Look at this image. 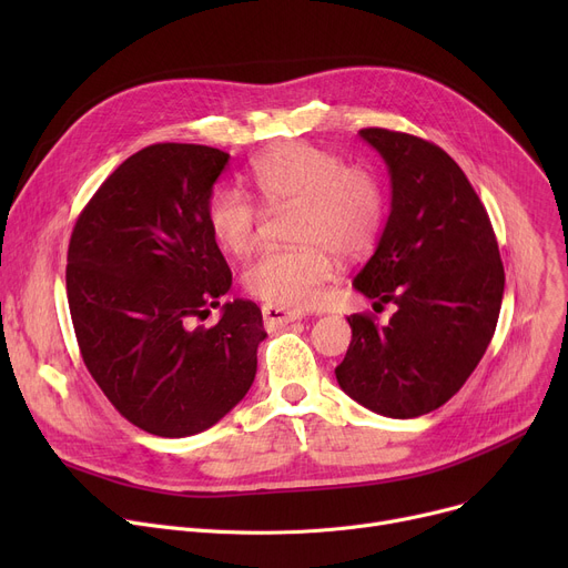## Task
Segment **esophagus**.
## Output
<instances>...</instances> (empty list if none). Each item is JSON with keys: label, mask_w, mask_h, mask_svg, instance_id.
Here are the masks:
<instances>
[{"label": "esophagus", "mask_w": 568, "mask_h": 568, "mask_svg": "<svg viewBox=\"0 0 568 568\" xmlns=\"http://www.w3.org/2000/svg\"><path fill=\"white\" fill-rule=\"evenodd\" d=\"M262 317L266 324H274V326H283L287 322H294V320H302L304 313L302 311H290V308H283V306H272L266 304L262 306Z\"/></svg>", "instance_id": "esophagus-1"}]
</instances>
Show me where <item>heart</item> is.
<instances>
[{"instance_id": "b5f03b06", "label": "heart", "mask_w": 568, "mask_h": 568, "mask_svg": "<svg viewBox=\"0 0 568 568\" xmlns=\"http://www.w3.org/2000/svg\"><path fill=\"white\" fill-rule=\"evenodd\" d=\"M251 182L266 206L296 204L292 248L266 251L244 274L246 290L272 306L308 308L336 276V255L368 253L386 216L382 179L308 142H285L251 163ZM262 212L242 191L221 186L206 202V225L234 255L253 248Z\"/></svg>"}]
</instances>
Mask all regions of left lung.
Listing matches in <instances>:
<instances>
[{"instance_id": "obj_1", "label": "left lung", "mask_w": 568, "mask_h": 568, "mask_svg": "<svg viewBox=\"0 0 568 568\" xmlns=\"http://www.w3.org/2000/svg\"><path fill=\"white\" fill-rule=\"evenodd\" d=\"M389 168L392 214L354 287L389 322L347 317L352 343L336 368L364 407L412 419L442 407L479 366L495 334L504 266L486 206L442 146L400 131L362 129Z\"/></svg>"}]
</instances>
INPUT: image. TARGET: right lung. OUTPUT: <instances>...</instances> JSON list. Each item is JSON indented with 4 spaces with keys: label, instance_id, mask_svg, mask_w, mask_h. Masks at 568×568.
Returning <instances> with one entry per match:
<instances>
[{
    "label": "right lung",
    "instance_id": "right-lung-1",
    "mask_svg": "<svg viewBox=\"0 0 568 568\" xmlns=\"http://www.w3.org/2000/svg\"><path fill=\"white\" fill-rule=\"evenodd\" d=\"M230 154L159 142L119 165L80 212L67 296L87 371L114 409L159 437L212 428L242 400L266 338L253 302L216 308L232 272L206 225Z\"/></svg>",
    "mask_w": 568,
    "mask_h": 568
}]
</instances>
